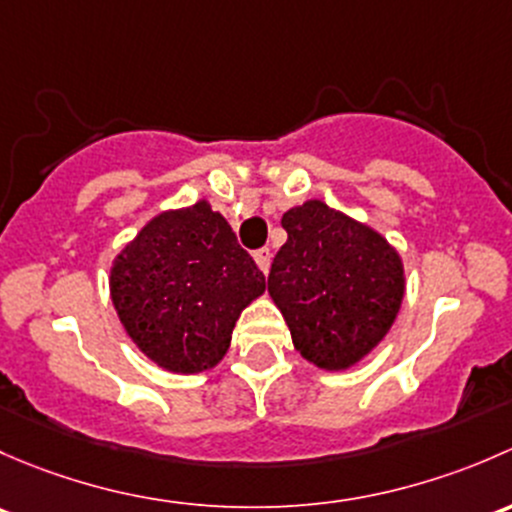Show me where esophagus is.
Wrapping results in <instances>:
<instances>
[{"instance_id": "esophagus-1", "label": "esophagus", "mask_w": 512, "mask_h": 512, "mask_svg": "<svg viewBox=\"0 0 512 512\" xmlns=\"http://www.w3.org/2000/svg\"><path fill=\"white\" fill-rule=\"evenodd\" d=\"M254 261L258 263V268H261L263 273H268V268H271V251L268 249L254 251Z\"/></svg>"}]
</instances>
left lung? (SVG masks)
<instances>
[{
	"instance_id": "8db88e82",
	"label": "left lung",
	"mask_w": 512,
	"mask_h": 512,
	"mask_svg": "<svg viewBox=\"0 0 512 512\" xmlns=\"http://www.w3.org/2000/svg\"><path fill=\"white\" fill-rule=\"evenodd\" d=\"M288 241L268 273L300 355L323 370L360 362L392 328L404 298L397 251L370 226L310 199L281 219Z\"/></svg>"
}]
</instances>
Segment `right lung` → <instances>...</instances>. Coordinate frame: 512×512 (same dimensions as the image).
Returning <instances> with one entry per match:
<instances>
[{"label":"right lung","mask_w":512,"mask_h":512,"mask_svg":"<svg viewBox=\"0 0 512 512\" xmlns=\"http://www.w3.org/2000/svg\"><path fill=\"white\" fill-rule=\"evenodd\" d=\"M266 276L207 202L160 214L115 258L110 295L135 345L170 372H202L226 355L241 310Z\"/></svg>","instance_id":"add662e5"}]
</instances>
